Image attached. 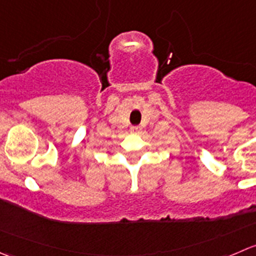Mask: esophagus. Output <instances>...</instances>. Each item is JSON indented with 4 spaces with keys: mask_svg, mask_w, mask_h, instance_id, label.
Segmentation results:
<instances>
[{
    "mask_svg": "<svg viewBox=\"0 0 256 256\" xmlns=\"http://www.w3.org/2000/svg\"><path fill=\"white\" fill-rule=\"evenodd\" d=\"M130 131H131V132H140L141 126H131Z\"/></svg>",
    "mask_w": 256,
    "mask_h": 256,
    "instance_id": "esophagus-1",
    "label": "esophagus"
}]
</instances>
